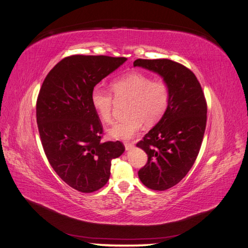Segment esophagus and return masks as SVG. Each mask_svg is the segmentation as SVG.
<instances>
[{
  "label": "esophagus",
  "instance_id": "1",
  "mask_svg": "<svg viewBox=\"0 0 248 248\" xmlns=\"http://www.w3.org/2000/svg\"><path fill=\"white\" fill-rule=\"evenodd\" d=\"M124 146H125V150H126V151H128V150H131V149L134 147L133 142H129V141H125V142H124Z\"/></svg>",
  "mask_w": 248,
  "mask_h": 248
}]
</instances>
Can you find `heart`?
Here are the masks:
<instances>
[{
  "label": "heart",
  "instance_id": "b5f03b06",
  "mask_svg": "<svg viewBox=\"0 0 248 248\" xmlns=\"http://www.w3.org/2000/svg\"><path fill=\"white\" fill-rule=\"evenodd\" d=\"M110 90L117 98H128L126 112L128 115L108 129L109 137L118 140L133 138L144 122L146 125L157 123L167 112L170 91L167 81L154 79L140 71H130L112 79ZM99 86L91 92L92 107L104 123L112 119L114 96Z\"/></svg>",
  "mask_w": 248,
  "mask_h": 248
}]
</instances>
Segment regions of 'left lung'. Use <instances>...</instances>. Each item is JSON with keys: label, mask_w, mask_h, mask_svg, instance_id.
<instances>
[{"label": "left lung", "mask_w": 248, "mask_h": 248, "mask_svg": "<svg viewBox=\"0 0 248 248\" xmlns=\"http://www.w3.org/2000/svg\"><path fill=\"white\" fill-rule=\"evenodd\" d=\"M133 66L158 73L170 91L164 116L137 146L148 155L139 170L141 183L153 190L178 184L199 155L207 123V102L194 73L169 59H138Z\"/></svg>", "instance_id": "1"}]
</instances>
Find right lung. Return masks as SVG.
Returning a JSON list of instances; mask_svg holds the SVG:
<instances>
[{
  "label": "right lung",
  "instance_id": "add662e5",
  "mask_svg": "<svg viewBox=\"0 0 248 248\" xmlns=\"http://www.w3.org/2000/svg\"><path fill=\"white\" fill-rule=\"evenodd\" d=\"M126 60L66 57L48 72L40 88L36 118L44 153L57 175L80 192H93L106 185L111 160L125 150L119 140L101 141L103 128L92 107L91 92Z\"/></svg>",
  "mask_w": 248,
  "mask_h": 248
}]
</instances>
